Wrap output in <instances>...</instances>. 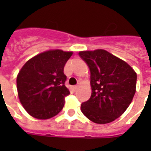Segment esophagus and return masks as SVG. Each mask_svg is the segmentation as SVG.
Returning a JSON list of instances; mask_svg holds the SVG:
<instances>
[{
    "mask_svg": "<svg viewBox=\"0 0 151 151\" xmlns=\"http://www.w3.org/2000/svg\"><path fill=\"white\" fill-rule=\"evenodd\" d=\"M78 85H75V86H73V90H74V91H76V90L78 89Z\"/></svg>",
    "mask_w": 151,
    "mask_h": 151,
    "instance_id": "34e87169",
    "label": "esophagus"
}]
</instances>
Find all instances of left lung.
I'll list each match as a JSON object with an SVG mask.
<instances>
[{"instance_id":"obj_1","label":"left lung","mask_w":151,"mask_h":151,"mask_svg":"<svg viewBox=\"0 0 151 151\" xmlns=\"http://www.w3.org/2000/svg\"><path fill=\"white\" fill-rule=\"evenodd\" d=\"M79 55L89 67L92 87L90 99L81 103V112L96 124L112 122L133 99L136 73L126 62L103 49L83 51Z\"/></svg>"}]
</instances>
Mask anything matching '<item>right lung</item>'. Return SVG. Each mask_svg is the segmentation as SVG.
<instances>
[{"instance_id": "right-lung-1", "label": "right lung", "mask_w": 151, "mask_h": 151, "mask_svg": "<svg viewBox=\"0 0 151 151\" xmlns=\"http://www.w3.org/2000/svg\"><path fill=\"white\" fill-rule=\"evenodd\" d=\"M73 54L59 49L37 55L26 63L17 76L20 103L32 117L48 119L58 114L70 94L65 86V64Z\"/></svg>"}]
</instances>
